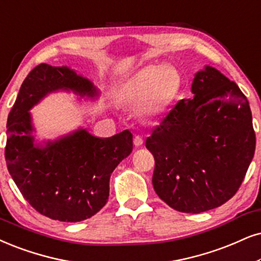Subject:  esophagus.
I'll list each match as a JSON object with an SVG mask.
<instances>
[{
    "label": "esophagus",
    "mask_w": 261,
    "mask_h": 261,
    "mask_svg": "<svg viewBox=\"0 0 261 261\" xmlns=\"http://www.w3.org/2000/svg\"><path fill=\"white\" fill-rule=\"evenodd\" d=\"M134 144L136 147H140V146H142V144H143V138H142L141 136H135V138H134Z\"/></svg>",
    "instance_id": "obj_1"
}]
</instances>
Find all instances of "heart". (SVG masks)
Segmentation results:
<instances>
[{"mask_svg":"<svg viewBox=\"0 0 261 261\" xmlns=\"http://www.w3.org/2000/svg\"><path fill=\"white\" fill-rule=\"evenodd\" d=\"M182 77L171 65H150L142 68L121 85L118 97L124 103H138L146 117H156L169 108L179 94Z\"/></svg>","mask_w":261,"mask_h":261,"instance_id":"heart-1","label":"heart"}]
</instances>
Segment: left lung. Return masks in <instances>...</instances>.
<instances>
[{
    "instance_id": "obj_1",
    "label": "left lung",
    "mask_w": 261,
    "mask_h": 261,
    "mask_svg": "<svg viewBox=\"0 0 261 261\" xmlns=\"http://www.w3.org/2000/svg\"><path fill=\"white\" fill-rule=\"evenodd\" d=\"M153 128L155 193L173 210L201 213L222 206L242 184L255 150L249 103L235 82L207 66Z\"/></svg>"
}]
</instances>
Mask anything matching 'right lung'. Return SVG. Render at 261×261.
<instances>
[{
    "label": "right lung",
    "mask_w": 261,
    "mask_h": 261,
    "mask_svg": "<svg viewBox=\"0 0 261 261\" xmlns=\"http://www.w3.org/2000/svg\"><path fill=\"white\" fill-rule=\"evenodd\" d=\"M58 89H71L81 96L96 95L90 82L70 68L36 66L8 114L5 156L21 195L38 213L75 223L90 218L107 203L111 174L133 151V134L125 130L98 138L79 130L48 142L45 148L35 147L29 110Z\"/></svg>",
    "instance_id": "obj_1"
}]
</instances>
